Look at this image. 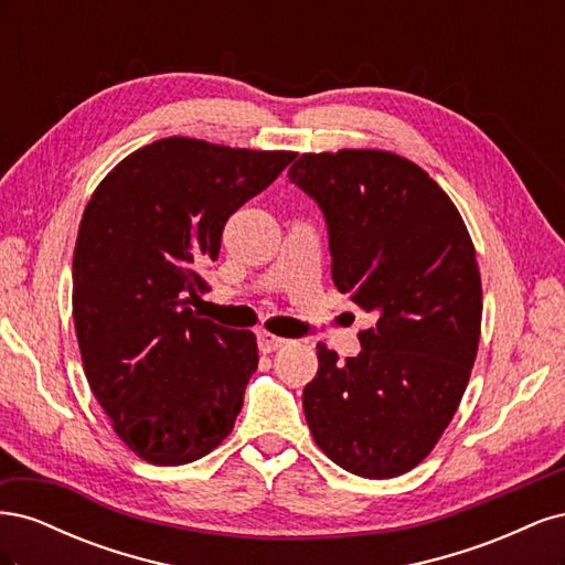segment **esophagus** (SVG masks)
I'll use <instances>...</instances> for the list:
<instances>
[{"instance_id":"obj_1","label":"esophagus","mask_w":565,"mask_h":565,"mask_svg":"<svg viewBox=\"0 0 565 565\" xmlns=\"http://www.w3.org/2000/svg\"><path fill=\"white\" fill-rule=\"evenodd\" d=\"M256 344H259V349H262L264 353H270V351H278L280 347H285L287 339L270 334V332H266V330H259V332H256Z\"/></svg>"}]
</instances>
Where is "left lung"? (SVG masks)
Listing matches in <instances>:
<instances>
[{"label":"left lung","mask_w":565,"mask_h":565,"mask_svg":"<svg viewBox=\"0 0 565 565\" xmlns=\"http://www.w3.org/2000/svg\"><path fill=\"white\" fill-rule=\"evenodd\" d=\"M287 177L324 216L337 289L377 318L347 363L316 347L306 422L341 469L401 476L465 396L483 311L473 243L443 188L393 152H306Z\"/></svg>","instance_id":"left-lung-1"}]
</instances>
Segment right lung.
Segmentation results:
<instances>
[{"label": "right lung", "instance_id": "right-lung-1", "mask_svg": "<svg viewBox=\"0 0 565 565\" xmlns=\"http://www.w3.org/2000/svg\"><path fill=\"white\" fill-rule=\"evenodd\" d=\"M295 160L169 136L98 183L73 256V318L84 372L113 429L150 465L212 452L259 365L256 337L191 309L231 214Z\"/></svg>", "mask_w": 565, "mask_h": 565}]
</instances>
